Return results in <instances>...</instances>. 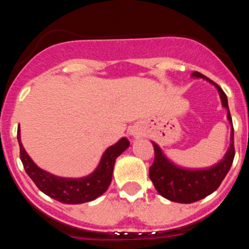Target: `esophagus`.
I'll return each instance as SVG.
<instances>
[{"label":"esophagus","mask_w":249,"mask_h":249,"mask_svg":"<svg viewBox=\"0 0 249 249\" xmlns=\"http://www.w3.org/2000/svg\"><path fill=\"white\" fill-rule=\"evenodd\" d=\"M139 134H141V132H139L138 131V128H136V127H132L130 130V136H132V137H138Z\"/></svg>","instance_id":"esophagus-1"}]
</instances>
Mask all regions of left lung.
<instances>
[{
    "mask_svg": "<svg viewBox=\"0 0 249 249\" xmlns=\"http://www.w3.org/2000/svg\"><path fill=\"white\" fill-rule=\"evenodd\" d=\"M194 78H202L210 82L218 90L221 104L227 110V121L231 124V144L224 158L213 166L206 168H187L174 164L157 142H152L154 148V161L150 167V179L157 192L170 201L180 204H191L206 198L212 194L225 179L235 156L234 151V130L232 117L228 108L227 96L215 83L200 72H193Z\"/></svg>",
    "mask_w": 249,
    "mask_h": 249,
    "instance_id": "obj_1",
    "label": "left lung"
}]
</instances>
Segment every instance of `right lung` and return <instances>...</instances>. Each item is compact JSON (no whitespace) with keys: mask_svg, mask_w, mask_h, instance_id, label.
Returning a JSON list of instances; mask_svg holds the SVG:
<instances>
[{"mask_svg":"<svg viewBox=\"0 0 249 249\" xmlns=\"http://www.w3.org/2000/svg\"><path fill=\"white\" fill-rule=\"evenodd\" d=\"M17 130V141L23 167L39 191L50 198L68 205H78L92 201L107 192L112 180L116 159L130 146L127 138L123 137L103 153L99 164L93 172L82 178H64L42 170L34 162L24 150L21 142V132Z\"/></svg>","mask_w":249,"mask_h":249,"instance_id":"right-lung-1","label":"right lung"}]
</instances>
